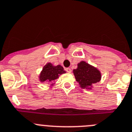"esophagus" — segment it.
<instances>
[{
  "mask_svg": "<svg viewBox=\"0 0 132 132\" xmlns=\"http://www.w3.org/2000/svg\"><path fill=\"white\" fill-rule=\"evenodd\" d=\"M65 71H67V72H69V73H71L72 72V71H71V69L70 68H66L65 69Z\"/></svg>",
  "mask_w": 132,
  "mask_h": 132,
  "instance_id": "esophagus-1",
  "label": "esophagus"
}]
</instances>
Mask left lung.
I'll list each match as a JSON object with an SVG mask.
<instances>
[{"instance_id": "obj_1", "label": "left lung", "mask_w": 132, "mask_h": 132, "mask_svg": "<svg viewBox=\"0 0 132 132\" xmlns=\"http://www.w3.org/2000/svg\"><path fill=\"white\" fill-rule=\"evenodd\" d=\"M76 80L82 88L90 90L92 84L101 80L100 71L92 65L82 61L77 65V69L73 70Z\"/></svg>"}]
</instances>
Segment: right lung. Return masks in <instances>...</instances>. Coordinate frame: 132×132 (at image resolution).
Here are the masks:
<instances>
[{
  "label": "right lung",
  "instance_id": "right-lung-1",
  "mask_svg": "<svg viewBox=\"0 0 132 132\" xmlns=\"http://www.w3.org/2000/svg\"><path fill=\"white\" fill-rule=\"evenodd\" d=\"M63 73H66V72L62 66L60 65L54 66L51 63H48L40 72L39 80L42 82H54Z\"/></svg>",
  "mask_w": 132,
  "mask_h": 132
}]
</instances>
